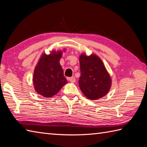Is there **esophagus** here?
Segmentation results:
<instances>
[{
  "label": "esophagus",
  "mask_w": 147,
  "mask_h": 147,
  "mask_svg": "<svg viewBox=\"0 0 147 147\" xmlns=\"http://www.w3.org/2000/svg\"><path fill=\"white\" fill-rule=\"evenodd\" d=\"M67 80L69 81L70 82H71V83H74V82H76V78L74 76L71 77V78H68Z\"/></svg>",
  "instance_id": "obj_1"
}]
</instances>
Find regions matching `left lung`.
Masks as SVG:
<instances>
[{"instance_id": "8db88e82", "label": "left lung", "mask_w": 147, "mask_h": 147, "mask_svg": "<svg viewBox=\"0 0 147 147\" xmlns=\"http://www.w3.org/2000/svg\"><path fill=\"white\" fill-rule=\"evenodd\" d=\"M81 76L79 86L87 98L96 100L106 95L112 80L102 60L95 54L80 56Z\"/></svg>"}]
</instances>
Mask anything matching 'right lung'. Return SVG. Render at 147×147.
Masks as SVG:
<instances>
[{
    "instance_id": "1",
    "label": "right lung",
    "mask_w": 147,
    "mask_h": 147,
    "mask_svg": "<svg viewBox=\"0 0 147 147\" xmlns=\"http://www.w3.org/2000/svg\"><path fill=\"white\" fill-rule=\"evenodd\" d=\"M62 51H52L49 55L43 54L34 70L33 82L35 91L46 98H51L67 83L59 63Z\"/></svg>"
}]
</instances>
